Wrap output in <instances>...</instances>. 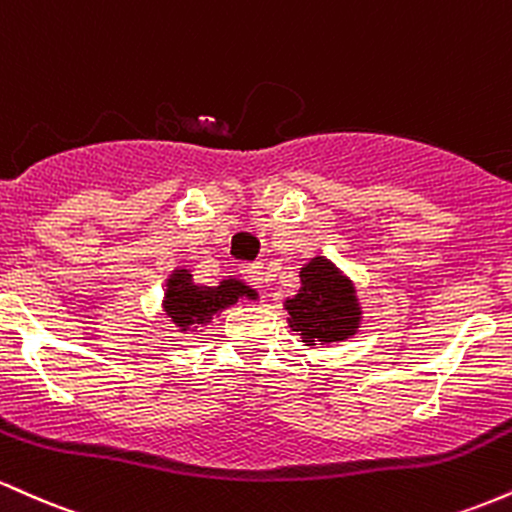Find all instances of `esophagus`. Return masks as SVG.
<instances>
[{"mask_svg":"<svg viewBox=\"0 0 512 512\" xmlns=\"http://www.w3.org/2000/svg\"><path fill=\"white\" fill-rule=\"evenodd\" d=\"M243 274H245V279H248V284H250V286H255V289H262V286L267 284V276H264V267H262V262L245 264V267H243Z\"/></svg>","mask_w":512,"mask_h":512,"instance_id":"34e87169","label":"esophagus"}]
</instances>
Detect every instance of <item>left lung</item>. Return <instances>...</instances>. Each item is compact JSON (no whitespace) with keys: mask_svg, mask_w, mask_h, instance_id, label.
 Here are the masks:
<instances>
[{"mask_svg":"<svg viewBox=\"0 0 512 512\" xmlns=\"http://www.w3.org/2000/svg\"><path fill=\"white\" fill-rule=\"evenodd\" d=\"M289 325L305 346L344 342L361 325L356 289L325 257H313L301 269V291L286 298Z\"/></svg>","mask_w":512,"mask_h":512,"instance_id":"left-lung-1","label":"left lung"}]
</instances>
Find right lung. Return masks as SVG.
Masks as SVG:
<instances>
[{
	"instance_id": "1",
	"label": "right lung",
	"mask_w": 512,
	"mask_h": 512,
	"mask_svg": "<svg viewBox=\"0 0 512 512\" xmlns=\"http://www.w3.org/2000/svg\"><path fill=\"white\" fill-rule=\"evenodd\" d=\"M257 298V291L238 279H223L216 286H197L187 269H175L168 279V291L163 308L175 327L182 332L190 327H202L238 298Z\"/></svg>"
}]
</instances>
